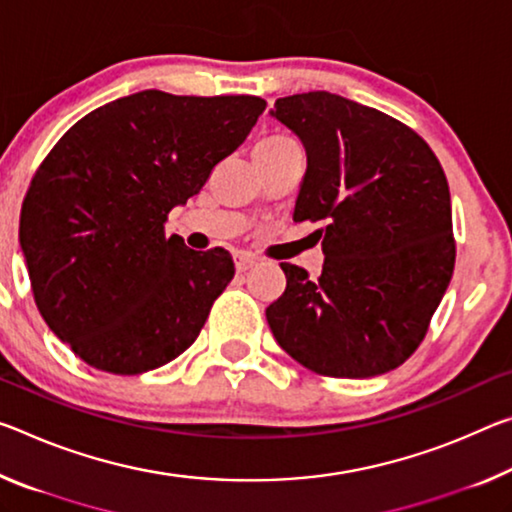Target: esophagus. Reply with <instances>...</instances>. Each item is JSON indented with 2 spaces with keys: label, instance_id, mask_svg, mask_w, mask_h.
I'll return each instance as SVG.
<instances>
[{
  "label": "esophagus",
  "instance_id": "34e87169",
  "mask_svg": "<svg viewBox=\"0 0 512 512\" xmlns=\"http://www.w3.org/2000/svg\"><path fill=\"white\" fill-rule=\"evenodd\" d=\"M255 266V259L246 255V253H237L234 255V269H237V273H246L248 269H253Z\"/></svg>",
  "mask_w": 512,
  "mask_h": 512
}]
</instances>
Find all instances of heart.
I'll use <instances>...</instances> for the list:
<instances>
[{
    "label": "heart",
    "instance_id": "1",
    "mask_svg": "<svg viewBox=\"0 0 512 512\" xmlns=\"http://www.w3.org/2000/svg\"><path fill=\"white\" fill-rule=\"evenodd\" d=\"M291 139H287V136H271V139H264L262 143H271V145H280V143H289Z\"/></svg>",
    "mask_w": 512,
    "mask_h": 512
}]
</instances>
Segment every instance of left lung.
Returning a JSON list of instances; mask_svg holds the SVG:
<instances>
[{"mask_svg":"<svg viewBox=\"0 0 512 512\" xmlns=\"http://www.w3.org/2000/svg\"><path fill=\"white\" fill-rule=\"evenodd\" d=\"M273 118L307 152L294 221H323V271L280 264L287 289L266 307L296 362L330 378H371L417 351L456 264L451 196L428 143L387 113L312 91Z\"/></svg>","mask_w":512,"mask_h":512,"instance_id":"left-lung-1","label":"left lung"}]
</instances>
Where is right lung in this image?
Masks as SVG:
<instances>
[{"label": "right lung", "instance_id": "right-lung-1", "mask_svg": "<svg viewBox=\"0 0 512 512\" xmlns=\"http://www.w3.org/2000/svg\"><path fill=\"white\" fill-rule=\"evenodd\" d=\"M266 109L255 95L141 91L72 125L38 166L20 248L47 326L91 367H164L234 278L223 248L166 237L168 212L205 186Z\"/></svg>", "mask_w": 512, "mask_h": 512}]
</instances>
